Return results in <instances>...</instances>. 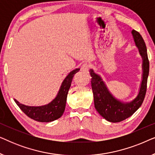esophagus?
Wrapping results in <instances>:
<instances>
[{
    "label": "esophagus",
    "instance_id": "esophagus-1",
    "mask_svg": "<svg viewBox=\"0 0 155 155\" xmlns=\"http://www.w3.org/2000/svg\"><path fill=\"white\" fill-rule=\"evenodd\" d=\"M90 66L88 63H84V64L82 65L80 71L83 72L84 73H88L89 71H90Z\"/></svg>",
    "mask_w": 155,
    "mask_h": 155
}]
</instances>
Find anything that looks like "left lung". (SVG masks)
<instances>
[{"mask_svg":"<svg viewBox=\"0 0 155 155\" xmlns=\"http://www.w3.org/2000/svg\"><path fill=\"white\" fill-rule=\"evenodd\" d=\"M135 44L139 48L140 53L143 59V81L139 94L133 101L123 104L116 100L107 90L104 82L99 75L91 70V84L94 95V107L98 113L110 122H120L132 116L140 107L145 99L147 91V78L149 75L150 62L147 56V47L144 39L138 31H132Z\"/></svg>","mask_w":155,"mask_h":155,"instance_id":"obj_1","label":"left lung"}]
</instances>
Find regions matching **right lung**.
<instances>
[{
	"mask_svg": "<svg viewBox=\"0 0 155 155\" xmlns=\"http://www.w3.org/2000/svg\"><path fill=\"white\" fill-rule=\"evenodd\" d=\"M79 68L71 72L63 80L60 90L56 98L47 105L42 107H29L14 99L20 109L31 119L39 122H51L58 119L63 115L65 108L67 95L71 85L73 76L79 71Z\"/></svg>",
	"mask_w": 155,
	"mask_h": 155,
	"instance_id": "right-lung-1",
	"label": "right lung"
}]
</instances>
